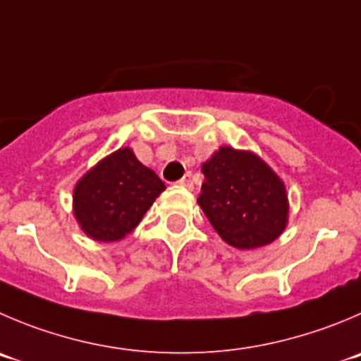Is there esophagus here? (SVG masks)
I'll use <instances>...</instances> for the list:
<instances>
[{
  "label": "esophagus",
  "instance_id": "34e87169",
  "mask_svg": "<svg viewBox=\"0 0 361 361\" xmlns=\"http://www.w3.org/2000/svg\"><path fill=\"white\" fill-rule=\"evenodd\" d=\"M178 186H183V188H188V190H191V188H193V175H191L190 171H188V173L184 175V177L180 178V180H178Z\"/></svg>",
  "mask_w": 361,
  "mask_h": 361
}]
</instances>
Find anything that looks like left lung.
<instances>
[{"mask_svg":"<svg viewBox=\"0 0 361 361\" xmlns=\"http://www.w3.org/2000/svg\"><path fill=\"white\" fill-rule=\"evenodd\" d=\"M198 205L219 238L239 250L276 241L289 223V198L276 171L252 150L219 147L202 163Z\"/></svg>","mask_w":361,"mask_h":361,"instance_id":"obj_1","label":"left lung"}]
</instances>
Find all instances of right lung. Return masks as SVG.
I'll use <instances>...</instances> for the list:
<instances>
[{"label":"right lung","mask_w":361,"mask_h":361,"mask_svg":"<svg viewBox=\"0 0 361 361\" xmlns=\"http://www.w3.org/2000/svg\"><path fill=\"white\" fill-rule=\"evenodd\" d=\"M166 190L156 171L123 147L102 157L75 183L72 212L85 234L97 243L120 241L138 226Z\"/></svg>","instance_id":"add662e5"}]
</instances>
